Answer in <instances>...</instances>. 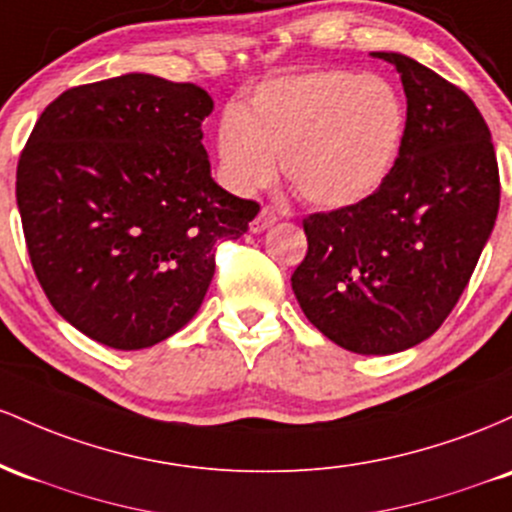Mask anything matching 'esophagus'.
<instances>
[{"label": "esophagus", "mask_w": 512, "mask_h": 512, "mask_svg": "<svg viewBox=\"0 0 512 512\" xmlns=\"http://www.w3.org/2000/svg\"><path fill=\"white\" fill-rule=\"evenodd\" d=\"M275 222H278V212L266 205V208H261V212L251 220V232H263V229L275 225Z\"/></svg>", "instance_id": "34e87169"}]
</instances>
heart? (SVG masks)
I'll return each instance as SVG.
<instances>
[{
    "mask_svg": "<svg viewBox=\"0 0 512 512\" xmlns=\"http://www.w3.org/2000/svg\"><path fill=\"white\" fill-rule=\"evenodd\" d=\"M409 113L377 74L314 70L258 84L244 111L217 125V162L234 193L285 179L319 208H350L375 195L404 152Z\"/></svg>",
    "mask_w": 512,
    "mask_h": 512,
    "instance_id": "obj_1",
    "label": "heart"
}]
</instances>
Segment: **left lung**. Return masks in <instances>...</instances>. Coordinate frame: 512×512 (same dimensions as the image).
Segmentation results:
<instances>
[{
  "mask_svg": "<svg viewBox=\"0 0 512 512\" xmlns=\"http://www.w3.org/2000/svg\"><path fill=\"white\" fill-rule=\"evenodd\" d=\"M404 152L375 195L302 220L307 256L292 273L304 317L341 348L399 353L450 317L501 203L496 149L474 101L399 53Z\"/></svg>",
  "mask_w": 512,
  "mask_h": 512,
  "instance_id": "left-lung-1",
  "label": "left lung"
}]
</instances>
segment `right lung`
I'll list each match as a JSON object with an SVG mask.
<instances>
[{
  "mask_svg": "<svg viewBox=\"0 0 512 512\" xmlns=\"http://www.w3.org/2000/svg\"><path fill=\"white\" fill-rule=\"evenodd\" d=\"M208 91L152 74L72 86L48 103L16 166V203L45 297L108 348L183 329L215 275L217 241L261 210L210 176Z\"/></svg>",
  "mask_w": 512,
  "mask_h": 512,
  "instance_id": "obj_1",
  "label": "right lung"
}]
</instances>
